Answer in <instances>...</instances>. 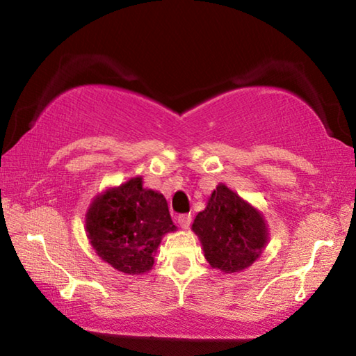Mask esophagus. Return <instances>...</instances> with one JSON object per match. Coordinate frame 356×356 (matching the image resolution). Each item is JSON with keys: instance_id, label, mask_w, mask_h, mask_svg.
Here are the masks:
<instances>
[{"instance_id": "esophagus-1", "label": "esophagus", "mask_w": 356, "mask_h": 356, "mask_svg": "<svg viewBox=\"0 0 356 356\" xmlns=\"http://www.w3.org/2000/svg\"><path fill=\"white\" fill-rule=\"evenodd\" d=\"M177 222L182 229H188L191 225V215L190 213H182L177 216Z\"/></svg>"}]
</instances>
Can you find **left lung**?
<instances>
[{"instance_id": "obj_1", "label": "left lung", "mask_w": 356, "mask_h": 356, "mask_svg": "<svg viewBox=\"0 0 356 356\" xmlns=\"http://www.w3.org/2000/svg\"><path fill=\"white\" fill-rule=\"evenodd\" d=\"M193 231L213 268L240 272L256 261L267 243L262 216L226 185H218L207 207L196 215Z\"/></svg>"}]
</instances>
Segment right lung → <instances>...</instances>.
I'll list each match as a JSON object with an SVG mask.
<instances>
[{
	"mask_svg": "<svg viewBox=\"0 0 356 356\" xmlns=\"http://www.w3.org/2000/svg\"><path fill=\"white\" fill-rule=\"evenodd\" d=\"M174 229L163 195L143 188L141 177L95 197L86 215L88 237L97 254L127 275L150 270L161 237Z\"/></svg>",
	"mask_w": 356,
	"mask_h": 356,
	"instance_id": "obj_1",
	"label": "right lung"
}]
</instances>
